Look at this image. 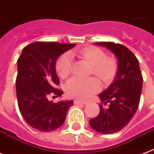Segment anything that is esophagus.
I'll return each instance as SVG.
<instances>
[{"label": "esophagus", "instance_id": "34e87169", "mask_svg": "<svg viewBox=\"0 0 154 154\" xmlns=\"http://www.w3.org/2000/svg\"><path fill=\"white\" fill-rule=\"evenodd\" d=\"M74 103L75 105H86V101H79V100H75Z\"/></svg>", "mask_w": 154, "mask_h": 154}]
</instances>
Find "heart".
I'll return each mask as SVG.
<instances>
[{"instance_id": "b5f03b06", "label": "heart", "mask_w": 154, "mask_h": 154, "mask_svg": "<svg viewBox=\"0 0 154 154\" xmlns=\"http://www.w3.org/2000/svg\"><path fill=\"white\" fill-rule=\"evenodd\" d=\"M79 57L91 65V72L103 82L111 80L116 70V60L106 57L105 53L97 47H86L79 51L72 50L59 57L56 68L61 78H67L72 71V57ZM100 90V85L95 79L74 77L67 82L66 92L68 96L79 99H87Z\"/></svg>"}]
</instances>
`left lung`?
<instances>
[{"label": "left lung", "instance_id": "obj_1", "mask_svg": "<svg viewBox=\"0 0 154 154\" xmlns=\"http://www.w3.org/2000/svg\"><path fill=\"white\" fill-rule=\"evenodd\" d=\"M105 47L117 59V72L113 82L98 97L107 108L100 105V112L89 123L91 128L101 134L118 132L128 125L136 112L143 90V75L139 63L131 51L120 44L96 42Z\"/></svg>", "mask_w": 154, "mask_h": 154}]
</instances>
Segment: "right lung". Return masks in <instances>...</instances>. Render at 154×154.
I'll return each instance as SVG.
<instances>
[{
	"instance_id": "1",
	"label": "right lung",
	"mask_w": 154,
	"mask_h": 154,
	"mask_svg": "<svg viewBox=\"0 0 154 154\" xmlns=\"http://www.w3.org/2000/svg\"><path fill=\"white\" fill-rule=\"evenodd\" d=\"M75 44L33 42L23 49L17 60L16 96L20 113L33 128L49 132L61 127L73 101L53 103L49 97H60L56 89L60 79L56 72L58 57Z\"/></svg>"
}]
</instances>
